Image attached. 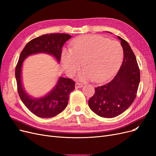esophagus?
<instances>
[{
    "mask_svg": "<svg viewBox=\"0 0 156 156\" xmlns=\"http://www.w3.org/2000/svg\"><path fill=\"white\" fill-rule=\"evenodd\" d=\"M83 87V85L80 83H75V88L78 89V88H81Z\"/></svg>",
    "mask_w": 156,
    "mask_h": 156,
    "instance_id": "esophagus-1",
    "label": "esophagus"
}]
</instances>
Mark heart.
<instances>
[{
	"instance_id": "obj_1",
	"label": "heart",
	"mask_w": 156,
	"mask_h": 156,
	"mask_svg": "<svg viewBox=\"0 0 156 156\" xmlns=\"http://www.w3.org/2000/svg\"><path fill=\"white\" fill-rule=\"evenodd\" d=\"M123 57V48L119 42L95 35L77 39L71 50L62 51V61L69 74L78 71L83 62L85 69L80 75V80H94L101 83L113 76L122 63Z\"/></svg>"
}]
</instances>
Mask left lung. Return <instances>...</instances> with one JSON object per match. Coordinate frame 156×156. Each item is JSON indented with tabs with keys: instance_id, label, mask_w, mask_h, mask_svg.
Returning <instances> with one entry per match:
<instances>
[{
	"instance_id": "obj_1",
	"label": "left lung",
	"mask_w": 156,
	"mask_h": 156,
	"mask_svg": "<svg viewBox=\"0 0 156 156\" xmlns=\"http://www.w3.org/2000/svg\"><path fill=\"white\" fill-rule=\"evenodd\" d=\"M118 38L123 49L122 65L110 82L95 88V93L88 102L91 110L103 118H114L125 112L133 103L140 82L134 52L126 40Z\"/></svg>"
}]
</instances>
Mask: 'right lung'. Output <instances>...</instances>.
<instances>
[{
  "label": "right lung",
  "mask_w": 156,
  "mask_h": 156,
  "mask_svg": "<svg viewBox=\"0 0 156 156\" xmlns=\"http://www.w3.org/2000/svg\"><path fill=\"white\" fill-rule=\"evenodd\" d=\"M71 36L64 33H50L31 40L23 49L15 69L17 90L23 103L33 114L40 118H52L62 112L68 104L69 94L74 89L71 79L59 77L49 93L40 98H33L25 90L22 80L23 62L29 56L45 53L53 56L59 63L62 48Z\"/></svg>",
  "instance_id": "obj_1"
}]
</instances>
